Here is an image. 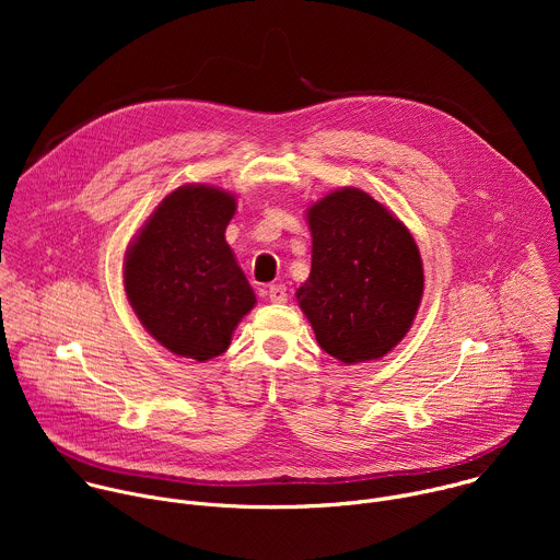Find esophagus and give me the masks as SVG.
Instances as JSON below:
<instances>
[{"label":"esophagus","instance_id":"1","mask_svg":"<svg viewBox=\"0 0 560 560\" xmlns=\"http://www.w3.org/2000/svg\"><path fill=\"white\" fill-rule=\"evenodd\" d=\"M268 296H270L272 303H285L288 301V290H285V285L275 283V285L268 288Z\"/></svg>","mask_w":560,"mask_h":560}]
</instances>
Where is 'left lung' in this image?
Wrapping results in <instances>:
<instances>
[{
	"label": "left lung",
	"mask_w": 560,
	"mask_h": 560,
	"mask_svg": "<svg viewBox=\"0 0 560 560\" xmlns=\"http://www.w3.org/2000/svg\"><path fill=\"white\" fill-rule=\"evenodd\" d=\"M312 270L296 301L330 357L361 363L401 341L423 296V264L410 230L359 188L307 208Z\"/></svg>",
	"instance_id": "8db88e82"
}]
</instances>
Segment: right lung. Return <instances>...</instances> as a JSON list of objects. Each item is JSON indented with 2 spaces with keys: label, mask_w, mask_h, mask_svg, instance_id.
Listing matches in <instances>:
<instances>
[{
  "label": "right lung",
  "mask_w": 560,
  "mask_h": 560,
  "mask_svg": "<svg viewBox=\"0 0 560 560\" xmlns=\"http://www.w3.org/2000/svg\"><path fill=\"white\" fill-rule=\"evenodd\" d=\"M236 199L214 186H182L150 214L124 259V285L141 326L195 361L223 354L255 292L225 244Z\"/></svg>",
  "instance_id": "add662e5"
}]
</instances>
